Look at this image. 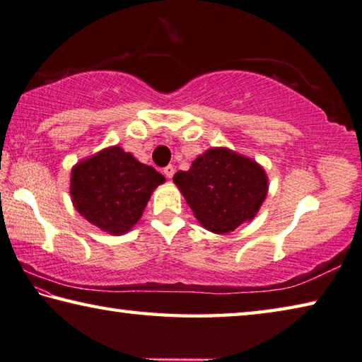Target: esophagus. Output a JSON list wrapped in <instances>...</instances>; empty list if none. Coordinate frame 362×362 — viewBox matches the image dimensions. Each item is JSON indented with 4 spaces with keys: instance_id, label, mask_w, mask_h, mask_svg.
<instances>
[{
    "instance_id": "obj_1",
    "label": "esophagus",
    "mask_w": 362,
    "mask_h": 362,
    "mask_svg": "<svg viewBox=\"0 0 362 362\" xmlns=\"http://www.w3.org/2000/svg\"><path fill=\"white\" fill-rule=\"evenodd\" d=\"M163 175L167 176L168 180H170V177H173V175H175V168H173V165H168V167H165V168H163Z\"/></svg>"
}]
</instances>
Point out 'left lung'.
Returning <instances> with one entry per match:
<instances>
[{
	"mask_svg": "<svg viewBox=\"0 0 362 362\" xmlns=\"http://www.w3.org/2000/svg\"><path fill=\"white\" fill-rule=\"evenodd\" d=\"M173 182L202 227L213 233L233 232L250 223L269 192L261 163L229 148H210L177 171Z\"/></svg>",
	"mask_w": 362,
	"mask_h": 362,
	"instance_id": "obj_1",
	"label": "left lung"
}]
</instances>
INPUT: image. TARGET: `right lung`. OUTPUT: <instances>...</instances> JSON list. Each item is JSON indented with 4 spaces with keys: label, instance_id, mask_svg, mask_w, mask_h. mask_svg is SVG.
Instances as JSON below:
<instances>
[{
    "label": "right lung",
    "instance_id": "right-lung-1",
    "mask_svg": "<svg viewBox=\"0 0 362 362\" xmlns=\"http://www.w3.org/2000/svg\"><path fill=\"white\" fill-rule=\"evenodd\" d=\"M165 176L136 160L120 146H110L71 168L69 195L82 218L110 235L133 229Z\"/></svg>",
    "mask_w": 362,
    "mask_h": 362
}]
</instances>
